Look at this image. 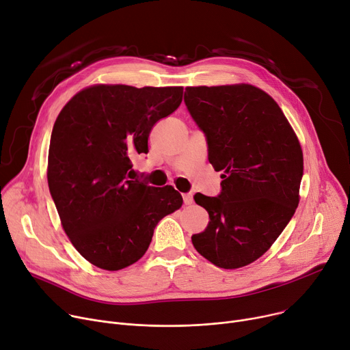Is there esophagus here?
<instances>
[{
	"instance_id": "1",
	"label": "esophagus",
	"mask_w": 350,
	"mask_h": 350,
	"mask_svg": "<svg viewBox=\"0 0 350 350\" xmlns=\"http://www.w3.org/2000/svg\"><path fill=\"white\" fill-rule=\"evenodd\" d=\"M183 201L185 205H190L193 202V194L191 193H185L183 194Z\"/></svg>"
}]
</instances>
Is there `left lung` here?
<instances>
[{
	"instance_id": "1",
	"label": "left lung",
	"mask_w": 350,
	"mask_h": 350,
	"mask_svg": "<svg viewBox=\"0 0 350 350\" xmlns=\"http://www.w3.org/2000/svg\"><path fill=\"white\" fill-rule=\"evenodd\" d=\"M184 103L208 141V160L222 172L218 197L197 193L209 222L191 237L221 269L258 260L293 218L304 159L278 104L252 84L187 87Z\"/></svg>"
}]
</instances>
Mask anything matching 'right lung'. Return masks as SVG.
I'll use <instances>...</instances> for the list:
<instances>
[{
    "instance_id": "right-lung-1",
    "label": "right lung",
    "mask_w": 350,
    "mask_h": 350,
    "mask_svg": "<svg viewBox=\"0 0 350 350\" xmlns=\"http://www.w3.org/2000/svg\"><path fill=\"white\" fill-rule=\"evenodd\" d=\"M183 87L90 85L53 125L48 184L62 226L85 260L116 271L146 253L157 222L183 205L172 185L152 187L132 169L153 125L174 112Z\"/></svg>"
}]
</instances>
